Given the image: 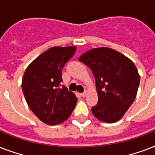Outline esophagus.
<instances>
[{"label": "esophagus", "mask_w": 155, "mask_h": 155, "mask_svg": "<svg viewBox=\"0 0 155 155\" xmlns=\"http://www.w3.org/2000/svg\"><path fill=\"white\" fill-rule=\"evenodd\" d=\"M80 96H81L82 97H85L86 96H87V92H83V93H81V94H80Z\"/></svg>", "instance_id": "34e87169"}]
</instances>
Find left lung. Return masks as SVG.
Wrapping results in <instances>:
<instances>
[{"label": "left lung", "instance_id": "1", "mask_svg": "<svg viewBox=\"0 0 155 155\" xmlns=\"http://www.w3.org/2000/svg\"><path fill=\"white\" fill-rule=\"evenodd\" d=\"M92 70L98 103L92 108L96 118L106 123L119 120L137 96L140 75L134 63L120 52L108 47L94 48L79 58Z\"/></svg>", "mask_w": 155, "mask_h": 155}]
</instances>
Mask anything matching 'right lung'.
<instances>
[{
    "label": "right lung",
    "mask_w": 155,
    "mask_h": 155,
    "mask_svg": "<svg viewBox=\"0 0 155 155\" xmlns=\"http://www.w3.org/2000/svg\"><path fill=\"white\" fill-rule=\"evenodd\" d=\"M76 47H54L35 58L25 70L21 87L30 110L45 124L64 122L72 113L77 98L61 86L62 69L75 53Z\"/></svg>",
    "instance_id": "add662e5"
}]
</instances>
